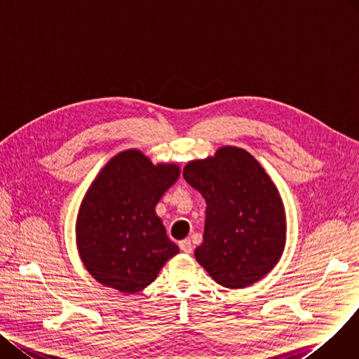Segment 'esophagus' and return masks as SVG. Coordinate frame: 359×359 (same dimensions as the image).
Listing matches in <instances>:
<instances>
[{"instance_id": "obj_1", "label": "esophagus", "mask_w": 359, "mask_h": 359, "mask_svg": "<svg viewBox=\"0 0 359 359\" xmlns=\"http://www.w3.org/2000/svg\"><path fill=\"white\" fill-rule=\"evenodd\" d=\"M180 248H181L182 252H185V254H191V252H193V245H191V241H189V239L181 241Z\"/></svg>"}]
</instances>
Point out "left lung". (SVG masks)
<instances>
[{"label":"left lung","instance_id":"left-lung-1","mask_svg":"<svg viewBox=\"0 0 359 359\" xmlns=\"http://www.w3.org/2000/svg\"><path fill=\"white\" fill-rule=\"evenodd\" d=\"M182 175L205 200L197 262L227 288L259 281L278 264L287 238L283 198L262 165L242 147L223 146L189 161Z\"/></svg>","mask_w":359,"mask_h":359}]
</instances>
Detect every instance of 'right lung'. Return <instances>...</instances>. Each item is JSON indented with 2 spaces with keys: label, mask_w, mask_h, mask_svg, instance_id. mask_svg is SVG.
Instances as JSON below:
<instances>
[{
  "label": "right lung",
  "mask_w": 359,
  "mask_h": 359,
  "mask_svg": "<svg viewBox=\"0 0 359 359\" xmlns=\"http://www.w3.org/2000/svg\"><path fill=\"white\" fill-rule=\"evenodd\" d=\"M178 177L177 163H154L139 149L123 151L101 168L75 224L79 258L95 281L133 294L178 254L155 210Z\"/></svg>",
  "instance_id": "add662e5"
}]
</instances>
